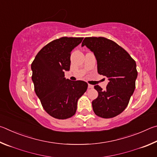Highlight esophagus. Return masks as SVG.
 <instances>
[{
    "instance_id": "1",
    "label": "esophagus",
    "mask_w": 157,
    "mask_h": 157,
    "mask_svg": "<svg viewBox=\"0 0 157 157\" xmlns=\"http://www.w3.org/2000/svg\"><path fill=\"white\" fill-rule=\"evenodd\" d=\"M88 88L89 89H93L94 88V86H93V85H91V84H88Z\"/></svg>"
}]
</instances>
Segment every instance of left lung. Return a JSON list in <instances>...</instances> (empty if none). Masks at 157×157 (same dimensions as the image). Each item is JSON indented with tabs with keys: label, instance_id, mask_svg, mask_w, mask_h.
Returning a JSON list of instances; mask_svg holds the SVG:
<instances>
[{
	"label": "left lung",
	"instance_id": "8db88e82",
	"mask_svg": "<svg viewBox=\"0 0 157 157\" xmlns=\"http://www.w3.org/2000/svg\"><path fill=\"white\" fill-rule=\"evenodd\" d=\"M84 46L96 58L98 73L109 80L105 91L94 86L98 96L93 100V109L101 118H113L125 109L134 91L138 75L136 62L125 50L105 37H86L82 43Z\"/></svg>",
	"mask_w": 157,
	"mask_h": 157
}]
</instances>
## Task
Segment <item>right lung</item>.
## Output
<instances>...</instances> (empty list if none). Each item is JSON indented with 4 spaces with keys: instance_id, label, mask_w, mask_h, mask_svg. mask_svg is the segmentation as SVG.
Masks as SVG:
<instances>
[{
    "instance_id": "add662e5",
    "label": "right lung",
    "mask_w": 157,
    "mask_h": 157,
    "mask_svg": "<svg viewBox=\"0 0 157 157\" xmlns=\"http://www.w3.org/2000/svg\"><path fill=\"white\" fill-rule=\"evenodd\" d=\"M82 37H62L39 51L31 64L34 91L45 111L57 119L71 118L75 113L79 98L88 84L64 78L70 70L71 52L81 43Z\"/></svg>"
}]
</instances>
